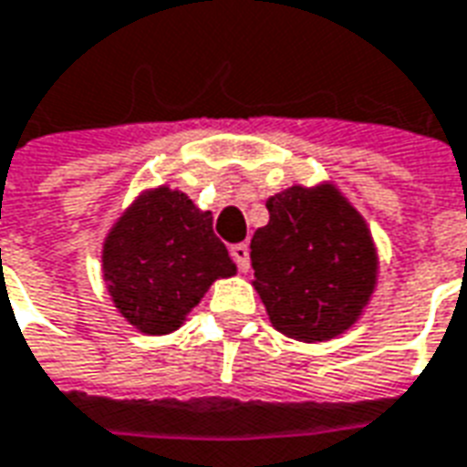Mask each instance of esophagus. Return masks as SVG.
<instances>
[{
  "instance_id": "obj_1",
  "label": "esophagus",
  "mask_w": 467,
  "mask_h": 467,
  "mask_svg": "<svg viewBox=\"0 0 467 467\" xmlns=\"http://www.w3.org/2000/svg\"><path fill=\"white\" fill-rule=\"evenodd\" d=\"M230 254H233V260L237 263V270H240V273H247V270H250V247H247V244H233V247H230Z\"/></svg>"
}]
</instances>
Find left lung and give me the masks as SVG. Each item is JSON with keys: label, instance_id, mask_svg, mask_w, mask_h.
Returning <instances> with one entry per match:
<instances>
[{"label": "left lung", "instance_id": "obj_1", "mask_svg": "<svg viewBox=\"0 0 467 467\" xmlns=\"http://www.w3.org/2000/svg\"><path fill=\"white\" fill-rule=\"evenodd\" d=\"M253 234L254 290L275 330L325 343L358 323L378 283V250L362 214L330 182L293 184L267 200Z\"/></svg>", "mask_w": 467, "mask_h": 467}]
</instances>
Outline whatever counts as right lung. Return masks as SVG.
<instances>
[{"instance_id": "add662e5", "label": "right lung", "mask_w": 467, "mask_h": 467, "mask_svg": "<svg viewBox=\"0 0 467 467\" xmlns=\"http://www.w3.org/2000/svg\"><path fill=\"white\" fill-rule=\"evenodd\" d=\"M237 273L213 233V213L180 190H144L112 224L102 247L107 293L144 335L174 333L210 285Z\"/></svg>"}]
</instances>
